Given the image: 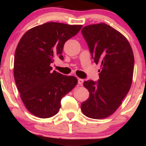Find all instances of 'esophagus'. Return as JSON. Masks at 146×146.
Masks as SVG:
<instances>
[{
	"mask_svg": "<svg viewBox=\"0 0 146 146\" xmlns=\"http://www.w3.org/2000/svg\"><path fill=\"white\" fill-rule=\"evenodd\" d=\"M83 82H84V80H82V79H80V78L78 79V83L80 86H82Z\"/></svg>",
	"mask_w": 146,
	"mask_h": 146,
	"instance_id": "1",
	"label": "esophagus"
}]
</instances>
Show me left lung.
I'll return each mask as SVG.
<instances>
[{
    "label": "left lung",
    "instance_id": "left-lung-1",
    "mask_svg": "<svg viewBox=\"0 0 146 146\" xmlns=\"http://www.w3.org/2000/svg\"><path fill=\"white\" fill-rule=\"evenodd\" d=\"M81 31L95 63L101 67L98 82H84L90 94L82 103L81 110L89 118L101 119L116 111L130 90L135 63L133 51L127 38L105 23L88 25Z\"/></svg>",
    "mask_w": 146,
    "mask_h": 146
}]
</instances>
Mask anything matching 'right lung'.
I'll list each match as a JSON object with an SVG mask.
<instances>
[{
    "label": "right lung",
    "mask_w": 146,
    "mask_h": 146,
    "mask_svg": "<svg viewBox=\"0 0 146 146\" xmlns=\"http://www.w3.org/2000/svg\"><path fill=\"white\" fill-rule=\"evenodd\" d=\"M82 25L50 22L34 27L23 35L14 56V75L21 98L29 111L40 118H49L59 111L61 99L78 83L74 76L51 71L58 57L63 60L64 43Z\"/></svg>",
    "instance_id": "right-lung-1"
}]
</instances>
